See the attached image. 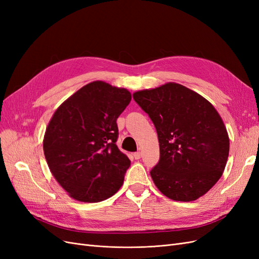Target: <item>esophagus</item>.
Here are the masks:
<instances>
[{
  "instance_id": "obj_1",
  "label": "esophagus",
  "mask_w": 259,
  "mask_h": 259,
  "mask_svg": "<svg viewBox=\"0 0 259 259\" xmlns=\"http://www.w3.org/2000/svg\"><path fill=\"white\" fill-rule=\"evenodd\" d=\"M142 156H143V153H142V152H135V153H134V158H135L136 160H139L140 158H142Z\"/></svg>"
}]
</instances>
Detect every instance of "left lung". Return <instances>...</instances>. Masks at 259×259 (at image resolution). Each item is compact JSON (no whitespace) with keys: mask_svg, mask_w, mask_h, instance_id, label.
<instances>
[{"mask_svg":"<svg viewBox=\"0 0 259 259\" xmlns=\"http://www.w3.org/2000/svg\"><path fill=\"white\" fill-rule=\"evenodd\" d=\"M133 97L158 133L160 161L150 171L156 188L174 201L204 195L222 177L229 155L228 133L214 106L174 82Z\"/></svg>","mask_w":259,"mask_h":259,"instance_id":"1","label":"left lung"}]
</instances>
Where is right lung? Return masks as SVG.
<instances>
[{
	"label": "right lung",
	"mask_w": 259,
	"mask_h": 259,
	"mask_svg": "<svg viewBox=\"0 0 259 259\" xmlns=\"http://www.w3.org/2000/svg\"><path fill=\"white\" fill-rule=\"evenodd\" d=\"M132 94L104 81L83 86L55 111L43 150L51 173L72 199L96 203L117 192L131 165L115 142L116 119Z\"/></svg>",
	"instance_id": "1"
}]
</instances>
